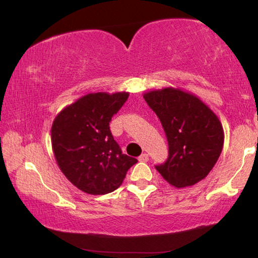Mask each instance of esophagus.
I'll return each instance as SVG.
<instances>
[{
  "mask_svg": "<svg viewBox=\"0 0 258 258\" xmlns=\"http://www.w3.org/2000/svg\"><path fill=\"white\" fill-rule=\"evenodd\" d=\"M139 160L143 161V163H146V161L149 160V155L146 154V152H143V154L139 157Z\"/></svg>",
  "mask_w": 258,
  "mask_h": 258,
  "instance_id": "1",
  "label": "esophagus"
}]
</instances>
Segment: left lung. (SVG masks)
Returning <instances> with one entry per match:
<instances>
[{
	"label": "left lung",
	"instance_id": "obj_1",
	"mask_svg": "<svg viewBox=\"0 0 258 258\" xmlns=\"http://www.w3.org/2000/svg\"><path fill=\"white\" fill-rule=\"evenodd\" d=\"M143 98L158 116L168 142V158L157 171L176 187L204 180L223 149L217 116L196 95L174 87L150 91Z\"/></svg>",
	"mask_w": 258,
	"mask_h": 258
}]
</instances>
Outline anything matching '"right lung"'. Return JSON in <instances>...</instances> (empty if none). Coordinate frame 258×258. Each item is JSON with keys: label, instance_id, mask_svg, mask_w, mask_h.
Returning a JSON list of instances; mask_svg holds the SVG:
<instances>
[{"label": "right lung", "instance_id": "right-lung-1", "mask_svg": "<svg viewBox=\"0 0 258 258\" xmlns=\"http://www.w3.org/2000/svg\"><path fill=\"white\" fill-rule=\"evenodd\" d=\"M127 92L90 93L61 110L51 127L52 150L61 172L78 189L106 195L123 183L138 160L121 152L109 127Z\"/></svg>", "mask_w": 258, "mask_h": 258}]
</instances>
